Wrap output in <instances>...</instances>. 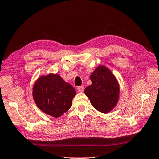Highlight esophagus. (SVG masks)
I'll list each match as a JSON object with an SVG mask.
<instances>
[{
  "label": "esophagus",
  "instance_id": "esophagus-1",
  "mask_svg": "<svg viewBox=\"0 0 159 159\" xmlns=\"http://www.w3.org/2000/svg\"><path fill=\"white\" fill-rule=\"evenodd\" d=\"M84 87L83 86H80L79 87H77V91L80 93H82L84 91Z\"/></svg>",
  "mask_w": 159,
  "mask_h": 159
}]
</instances>
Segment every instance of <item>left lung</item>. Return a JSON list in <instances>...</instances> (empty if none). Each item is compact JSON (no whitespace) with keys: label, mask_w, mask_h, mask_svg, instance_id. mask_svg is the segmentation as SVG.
<instances>
[{"label":"left lung","mask_w":159,"mask_h":159,"mask_svg":"<svg viewBox=\"0 0 159 159\" xmlns=\"http://www.w3.org/2000/svg\"><path fill=\"white\" fill-rule=\"evenodd\" d=\"M92 84L84 89L95 109L103 113L110 112L118 103L120 86L112 72L104 66H99L90 76Z\"/></svg>","instance_id":"8db88e82"}]
</instances>
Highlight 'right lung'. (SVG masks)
Masks as SVG:
<instances>
[{
	"label": "right lung",
	"instance_id": "1",
	"mask_svg": "<svg viewBox=\"0 0 159 159\" xmlns=\"http://www.w3.org/2000/svg\"><path fill=\"white\" fill-rule=\"evenodd\" d=\"M75 93L73 86L58 74L41 76L32 89L33 98L39 109L55 118L67 112Z\"/></svg>",
	"mask_w": 159,
	"mask_h": 159
}]
</instances>
